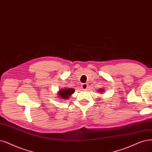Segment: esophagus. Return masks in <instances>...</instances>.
I'll return each instance as SVG.
<instances>
[{"mask_svg": "<svg viewBox=\"0 0 152 152\" xmlns=\"http://www.w3.org/2000/svg\"><path fill=\"white\" fill-rule=\"evenodd\" d=\"M81 88H82V89H83V90H85V89H86L88 88V85H87L86 83L82 84V85H81Z\"/></svg>", "mask_w": 152, "mask_h": 152, "instance_id": "1", "label": "esophagus"}]
</instances>
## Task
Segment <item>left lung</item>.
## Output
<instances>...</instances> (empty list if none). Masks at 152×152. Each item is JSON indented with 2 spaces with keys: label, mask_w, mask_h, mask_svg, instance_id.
I'll list each match as a JSON object with an SVG mask.
<instances>
[{
  "label": "left lung",
  "mask_w": 152,
  "mask_h": 152,
  "mask_svg": "<svg viewBox=\"0 0 152 152\" xmlns=\"http://www.w3.org/2000/svg\"><path fill=\"white\" fill-rule=\"evenodd\" d=\"M98 91H99V93H102H102H103V92H104L103 89H100V90H99Z\"/></svg>",
  "instance_id": "obj_1"
}]
</instances>
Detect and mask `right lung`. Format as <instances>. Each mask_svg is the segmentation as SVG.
I'll return each instance as SVG.
<instances>
[{
    "instance_id": "1",
    "label": "right lung",
    "mask_w": 152,
    "mask_h": 152,
    "mask_svg": "<svg viewBox=\"0 0 152 152\" xmlns=\"http://www.w3.org/2000/svg\"><path fill=\"white\" fill-rule=\"evenodd\" d=\"M75 89L73 88H63L59 89L58 92V96L59 99H69L71 95L74 93Z\"/></svg>"
}]
</instances>
